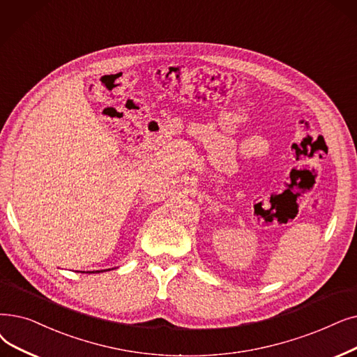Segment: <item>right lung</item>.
I'll use <instances>...</instances> for the list:
<instances>
[{
  "mask_svg": "<svg viewBox=\"0 0 357 357\" xmlns=\"http://www.w3.org/2000/svg\"><path fill=\"white\" fill-rule=\"evenodd\" d=\"M100 271H109V270H98V271H89V273H100Z\"/></svg>",
  "mask_w": 357,
  "mask_h": 357,
  "instance_id": "1",
  "label": "right lung"
}]
</instances>
